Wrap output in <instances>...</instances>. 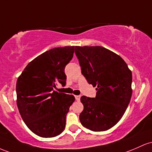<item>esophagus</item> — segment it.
Segmentation results:
<instances>
[{
	"label": "esophagus",
	"instance_id": "obj_1",
	"mask_svg": "<svg viewBox=\"0 0 152 152\" xmlns=\"http://www.w3.org/2000/svg\"><path fill=\"white\" fill-rule=\"evenodd\" d=\"M75 100H77V101H79V100H80V95H75Z\"/></svg>",
	"mask_w": 152,
	"mask_h": 152
}]
</instances>
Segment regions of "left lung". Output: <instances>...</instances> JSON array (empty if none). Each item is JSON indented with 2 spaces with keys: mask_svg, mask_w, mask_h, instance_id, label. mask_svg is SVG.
Listing matches in <instances>:
<instances>
[{
  "mask_svg": "<svg viewBox=\"0 0 152 152\" xmlns=\"http://www.w3.org/2000/svg\"><path fill=\"white\" fill-rule=\"evenodd\" d=\"M82 74L96 87L95 98L82 96L80 114L83 126L104 131L117 124L126 112L132 95V73L119 55L103 47H76Z\"/></svg>",
  "mask_w": 152,
  "mask_h": 152,
  "instance_id": "8db88e82",
  "label": "left lung"
}]
</instances>
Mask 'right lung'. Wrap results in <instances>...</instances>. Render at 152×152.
<instances>
[{
	"label": "right lung",
	"instance_id": "obj_1",
	"mask_svg": "<svg viewBox=\"0 0 152 152\" xmlns=\"http://www.w3.org/2000/svg\"><path fill=\"white\" fill-rule=\"evenodd\" d=\"M75 48L57 47L44 52L28 63L17 80L19 113L27 127L41 137L57 136L65 128L66 116L75 98L54 88L57 82L65 85L64 68Z\"/></svg>",
	"mask_w": 152,
	"mask_h": 152
}]
</instances>
